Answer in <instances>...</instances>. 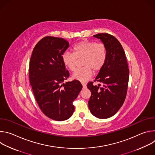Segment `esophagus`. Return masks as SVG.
Here are the masks:
<instances>
[{
	"label": "esophagus",
	"instance_id": "34e87169",
	"mask_svg": "<svg viewBox=\"0 0 155 155\" xmlns=\"http://www.w3.org/2000/svg\"><path fill=\"white\" fill-rule=\"evenodd\" d=\"M81 84H82V86H83V88H86V84H84V83H82Z\"/></svg>",
	"mask_w": 155,
	"mask_h": 155
}]
</instances>
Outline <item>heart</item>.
Returning a JSON list of instances; mask_svg holds the SVG:
<instances>
[{
  "label": "heart",
  "mask_w": 155,
  "mask_h": 155,
  "mask_svg": "<svg viewBox=\"0 0 155 155\" xmlns=\"http://www.w3.org/2000/svg\"><path fill=\"white\" fill-rule=\"evenodd\" d=\"M73 53H64L62 56V61L66 68L74 72L78 63L81 61L84 67L77 71L72 78L81 82L90 80L94 72L102 70L107 59V48L102 43L94 41L83 40L73 47Z\"/></svg>",
  "instance_id": "1"
}]
</instances>
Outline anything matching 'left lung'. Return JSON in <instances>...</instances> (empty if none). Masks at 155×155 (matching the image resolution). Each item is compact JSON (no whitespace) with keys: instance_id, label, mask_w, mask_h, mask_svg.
I'll list each match as a JSON object with an SVG mask.
<instances>
[{"instance_id":"left-lung-1","label":"left lung","mask_w":155,"mask_h":155,"mask_svg":"<svg viewBox=\"0 0 155 155\" xmlns=\"http://www.w3.org/2000/svg\"><path fill=\"white\" fill-rule=\"evenodd\" d=\"M94 36L105 45L107 59L94 80L99 83L98 86L91 81L87 84L91 93L88 107L94 116L104 119L114 115L123 105L127 94L129 70L124 51L114 36L108 33Z\"/></svg>"}]
</instances>
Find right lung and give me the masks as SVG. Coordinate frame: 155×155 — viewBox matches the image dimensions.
Listing matches in <instances>:
<instances>
[{
	"label": "right lung",
	"instance_id": "add662e5",
	"mask_svg": "<svg viewBox=\"0 0 155 155\" xmlns=\"http://www.w3.org/2000/svg\"><path fill=\"white\" fill-rule=\"evenodd\" d=\"M69 45L62 38L46 36L36 44L29 62V81L36 101L42 112L56 121L72 116L73 102L82 89L77 80L64 83L69 72L62 56Z\"/></svg>",
	"mask_w": 155,
	"mask_h": 155
}]
</instances>
